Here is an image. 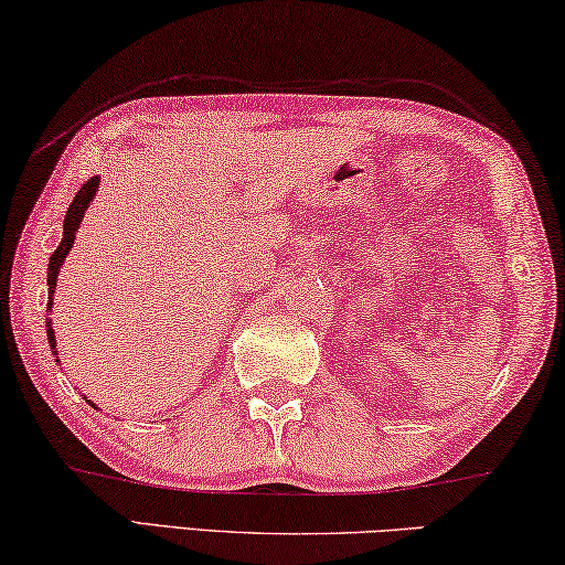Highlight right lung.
<instances>
[{
    "mask_svg": "<svg viewBox=\"0 0 565 565\" xmlns=\"http://www.w3.org/2000/svg\"><path fill=\"white\" fill-rule=\"evenodd\" d=\"M97 188H100V175H93L87 183H83V188L77 191L73 203H70L65 221H62V241L55 248V254L50 256V264H47V311H52V303H55V286H57L60 268H62V264H65L70 248H73V244H75V231L79 228V221H83L85 211L89 209V201L95 199ZM47 342H50L52 354H57V339H55V329H52V319H47ZM55 362H60V360H55ZM87 405L95 407V402L87 399Z\"/></svg>",
    "mask_w": 565,
    "mask_h": 565,
    "instance_id": "obj_1",
    "label": "right lung"
}]
</instances>
